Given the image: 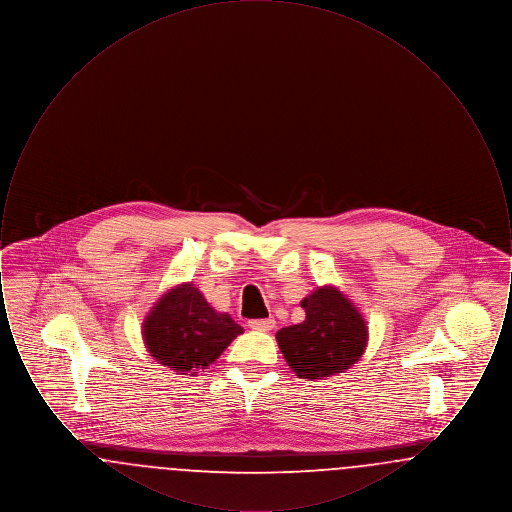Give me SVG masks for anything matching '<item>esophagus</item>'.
I'll return each mask as SVG.
<instances>
[{
	"label": "esophagus",
	"mask_w": 512,
	"mask_h": 512,
	"mask_svg": "<svg viewBox=\"0 0 512 512\" xmlns=\"http://www.w3.org/2000/svg\"><path fill=\"white\" fill-rule=\"evenodd\" d=\"M276 326L274 318H255V320H249V328L253 330H259V332H268Z\"/></svg>",
	"instance_id": "34e87169"
}]
</instances>
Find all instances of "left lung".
<instances>
[{
    "label": "left lung",
    "mask_w": 512,
    "mask_h": 512,
    "mask_svg": "<svg viewBox=\"0 0 512 512\" xmlns=\"http://www.w3.org/2000/svg\"><path fill=\"white\" fill-rule=\"evenodd\" d=\"M305 320L278 330L276 340L299 378L322 380L355 365L366 347V324L336 288L301 301Z\"/></svg>",
    "instance_id": "left-lung-1"
}]
</instances>
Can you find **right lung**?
I'll list each match as a JSON object with an SVG mask.
<instances>
[{
    "mask_svg": "<svg viewBox=\"0 0 512 512\" xmlns=\"http://www.w3.org/2000/svg\"><path fill=\"white\" fill-rule=\"evenodd\" d=\"M242 332L240 324L215 311L192 284L165 293L144 322L151 357L182 374L213 365Z\"/></svg>",
    "mask_w": 512,
    "mask_h": 512,
    "instance_id": "right-lung-1",
    "label": "right lung"
}]
</instances>
